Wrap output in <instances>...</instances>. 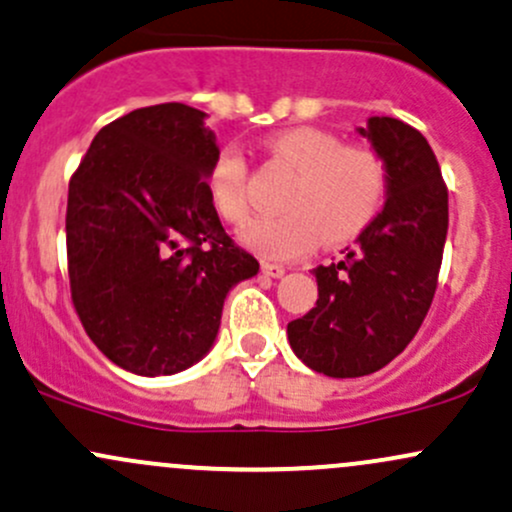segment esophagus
Masks as SVG:
<instances>
[{"label": "esophagus", "instance_id": "esophagus-1", "mask_svg": "<svg viewBox=\"0 0 512 512\" xmlns=\"http://www.w3.org/2000/svg\"><path fill=\"white\" fill-rule=\"evenodd\" d=\"M261 271L271 278H280L285 273V266H280V263H271V261H261Z\"/></svg>", "mask_w": 512, "mask_h": 512}]
</instances>
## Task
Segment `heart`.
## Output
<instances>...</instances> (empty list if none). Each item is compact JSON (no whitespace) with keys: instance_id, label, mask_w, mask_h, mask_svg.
<instances>
[{"instance_id":"1","label":"heart","mask_w":512,"mask_h":512,"mask_svg":"<svg viewBox=\"0 0 512 512\" xmlns=\"http://www.w3.org/2000/svg\"><path fill=\"white\" fill-rule=\"evenodd\" d=\"M271 153L295 170L280 197V214L249 222L241 239L266 258H298L322 246L356 239L381 212L388 192V166L368 146H344L337 134L295 126L271 139ZM212 210L229 224L249 217V161L239 146H224L207 168Z\"/></svg>"}]
</instances>
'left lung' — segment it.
I'll use <instances>...</instances> for the list:
<instances>
[{"label":"left lung","mask_w":512,"mask_h":512,"mask_svg":"<svg viewBox=\"0 0 512 512\" xmlns=\"http://www.w3.org/2000/svg\"><path fill=\"white\" fill-rule=\"evenodd\" d=\"M361 136L388 166V200L344 261L317 266V302L288 324L295 356L332 378L378 371L412 342L430 310L449 227V195L425 136L371 117Z\"/></svg>","instance_id":"8db88e82"}]
</instances>
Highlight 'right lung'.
<instances>
[{"instance_id":"right-lung-1","label":"right lung","mask_w":512,"mask_h":512,"mask_svg":"<svg viewBox=\"0 0 512 512\" xmlns=\"http://www.w3.org/2000/svg\"><path fill=\"white\" fill-rule=\"evenodd\" d=\"M205 112L141 107L102 126L70 178V298L97 349L139 376H170L210 351L224 298L258 261L207 197L219 153Z\"/></svg>"}]
</instances>
